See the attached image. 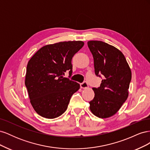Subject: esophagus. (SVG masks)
<instances>
[{"mask_svg":"<svg viewBox=\"0 0 150 150\" xmlns=\"http://www.w3.org/2000/svg\"><path fill=\"white\" fill-rule=\"evenodd\" d=\"M80 87H81V88H82V89L88 88V84L86 83V81H84V82H83V83H81L80 84Z\"/></svg>","mask_w":150,"mask_h":150,"instance_id":"obj_1","label":"esophagus"}]
</instances>
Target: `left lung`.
<instances>
[{
  "label": "left lung",
  "mask_w": 150,
  "mask_h": 150,
  "mask_svg": "<svg viewBox=\"0 0 150 150\" xmlns=\"http://www.w3.org/2000/svg\"><path fill=\"white\" fill-rule=\"evenodd\" d=\"M88 46L95 74L103 77L100 86L93 88L95 94L89 108L95 116L107 118L115 115L128 98L131 71L123 54L115 47L99 40H90Z\"/></svg>",
  "instance_id": "1"
}]
</instances>
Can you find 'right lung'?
<instances>
[{"mask_svg": "<svg viewBox=\"0 0 150 150\" xmlns=\"http://www.w3.org/2000/svg\"><path fill=\"white\" fill-rule=\"evenodd\" d=\"M84 44L78 40L46 45L29 61L25 84L32 106L40 116L53 119L66 111L80 85L63 75L68 71L71 76L72 57Z\"/></svg>", "mask_w": 150, "mask_h": 150, "instance_id": "obj_1", "label": "right lung"}]
</instances>
